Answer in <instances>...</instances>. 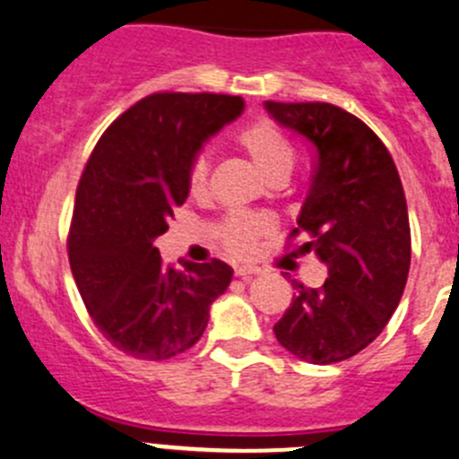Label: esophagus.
<instances>
[{
	"label": "esophagus",
	"mask_w": 459,
	"mask_h": 459,
	"mask_svg": "<svg viewBox=\"0 0 459 459\" xmlns=\"http://www.w3.org/2000/svg\"><path fill=\"white\" fill-rule=\"evenodd\" d=\"M259 273L261 270L256 268V265H237V268H234V274L243 279H250L252 274H259Z\"/></svg>",
	"instance_id": "esophagus-1"
}]
</instances>
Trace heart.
<instances>
[{
  "label": "heart",
  "instance_id": "1",
  "mask_svg": "<svg viewBox=\"0 0 459 459\" xmlns=\"http://www.w3.org/2000/svg\"><path fill=\"white\" fill-rule=\"evenodd\" d=\"M237 142L265 182L288 178V173L292 171L295 152H292L290 142L279 130V126L270 119H261L246 126L237 134ZM209 169H212V164H209V155L204 151H198L191 157L189 167H186V186H189L191 198H203L207 194ZM270 227H273L270 221L261 213L232 212L225 213L216 222L213 238L227 255L243 259V256L255 255L256 246L270 232Z\"/></svg>",
  "mask_w": 459,
  "mask_h": 459
}]
</instances>
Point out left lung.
I'll return each instance as SVG.
<instances>
[{"label": "left lung", "mask_w": 459, "mask_h": 459, "mask_svg": "<svg viewBox=\"0 0 459 459\" xmlns=\"http://www.w3.org/2000/svg\"><path fill=\"white\" fill-rule=\"evenodd\" d=\"M281 126L313 148L316 171L298 227L329 268L320 288L295 283L274 325L279 344L313 365L363 351L385 329L410 270V221L390 151L372 128L331 103L265 101Z\"/></svg>", "instance_id": "obj_1"}]
</instances>
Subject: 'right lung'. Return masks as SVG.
<instances>
[{
	"label": "right lung",
	"instance_id": "add662e5",
	"mask_svg": "<svg viewBox=\"0 0 459 459\" xmlns=\"http://www.w3.org/2000/svg\"><path fill=\"white\" fill-rule=\"evenodd\" d=\"M241 112V96L157 91L101 134L82 169L69 265L91 322L126 356L157 363L185 353L232 281L221 259L164 265L152 241L189 195L186 167L200 143Z\"/></svg>",
	"mask_w": 459,
	"mask_h": 459
}]
</instances>
